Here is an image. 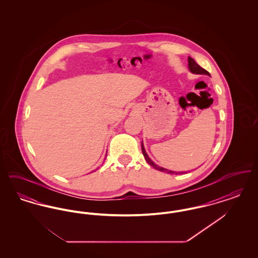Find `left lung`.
I'll use <instances>...</instances> for the list:
<instances>
[{
	"label": "left lung",
	"instance_id": "1",
	"mask_svg": "<svg viewBox=\"0 0 258 258\" xmlns=\"http://www.w3.org/2000/svg\"><path fill=\"white\" fill-rule=\"evenodd\" d=\"M187 61H188V70H189L192 74H206V75L210 76V74H209L208 72H207L206 70L202 69L199 64H197V61H195L192 58L188 57ZM141 149H142V153H143V156H144L145 160H146L148 163H149L151 166H153L155 169H157V170H159V171L164 172V173H168V174H178V173H179V174H181V173L183 174V173H184V172L172 171V170L165 169V168H163V167H160V166L157 165L153 160L149 158V156H148L147 153H146V151H145V148H144L143 143H141Z\"/></svg>",
	"mask_w": 258,
	"mask_h": 258
}]
</instances>
